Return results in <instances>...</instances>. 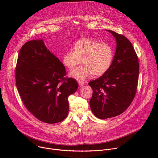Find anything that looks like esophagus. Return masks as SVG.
<instances>
[{
    "instance_id": "esophagus-1",
    "label": "esophagus",
    "mask_w": 158,
    "mask_h": 158,
    "mask_svg": "<svg viewBox=\"0 0 158 158\" xmlns=\"http://www.w3.org/2000/svg\"><path fill=\"white\" fill-rule=\"evenodd\" d=\"M78 84H79V86L81 87V86H82V85H84L85 84V82H82V81H78Z\"/></svg>"
}]
</instances>
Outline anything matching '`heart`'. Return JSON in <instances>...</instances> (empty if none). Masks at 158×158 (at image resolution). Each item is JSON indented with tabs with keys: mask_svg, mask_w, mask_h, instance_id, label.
Returning a JSON list of instances; mask_svg holds the SVG:
<instances>
[{
	"mask_svg": "<svg viewBox=\"0 0 158 158\" xmlns=\"http://www.w3.org/2000/svg\"><path fill=\"white\" fill-rule=\"evenodd\" d=\"M114 56V49L109 43L84 39L74 44L73 49L65 52L62 62L67 68L73 69L81 59L83 65L72 70L69 76L78 81H84L92 74L100 76L106 73L113 61Z\"/></svg>",
	"mask_w": 158,
	"mask_h": 158,
	"instance_id": "obj_1",
	"label": "heart"
}]
</instances>
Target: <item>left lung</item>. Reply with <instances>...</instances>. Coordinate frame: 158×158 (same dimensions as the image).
Instances as JSON below:
<instances>
[{
	"instance_id": "left-lung-1",
	"label": "left lung",
	"mask_w": 158,
	"mask_h": 158,
	"mask_svg": "<svg viewBox=\"0 0 158 158\" xmlns=\"http://www.w3.org/2000/svg\"><path fill=\"white\" fill-rule=\"evenodd\" d=\"M110 32L116 40L113 61L107 71L89 82L93 89L90 107L101 119L117 116L130 106L136 93L139 65L131 42L124 35Z\"/></svg>"
}]
</instances>
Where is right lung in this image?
<instances>
[{
	"label": "right lung",
	"mask_w": 158,
	"mask_h": 158,
	"mask_svg": "<svg viewBox=\"0 0 158 158\" xmlns=\"http://www.w3.org/2000/svg\"><path fill=\"white\" fill-rule=\"evenodd\" d=\"M65 75L64 64L42 39L29 41L21 48L15 69L17 88L27 110L40 121L54 124L68 114V97L78 84Z\"/></svg>",
	"instance_id": "right-lung-1"
}]
</instances>
